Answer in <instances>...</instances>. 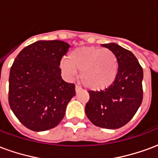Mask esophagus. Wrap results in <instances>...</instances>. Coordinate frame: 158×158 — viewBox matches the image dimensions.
<instances>
[{"mask_svg":"<svg viewBox=\"0 0 158 158\" xmlns=\"http://www.w3.org/2000/svg\"><path fill=\"white\" fill-rule=\"evenodd\" d=\"M81 89H82V88H81L80 86H79V85L75 86V90H76V92H77V93L79 92V91H80Z\"/></svg>","mask_w":158,"mask_h":158,"instance_id":"obj_1","label":"esophagus"}]
</instances>
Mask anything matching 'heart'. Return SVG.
Listing matches in <instances>:
<instances>
[{
  "instance_id": "obj_1",
  "label": "heart",
  "mask_w": 158,
  "mask_h": 158,
  "mask_svg": "<svg viewBox=\"0 0 158 158\" xmlns=\"http://www.w3.org/2000/svg\"><path fill=\"white\" fill-rule=\"evenodd\" d=\"M60 67L69 78L80 70V81L91 89L107 88L114 82L118 70L116 55L109 49L99 47L75 49L69 53L68 59H62Z\"/></svg>"
}]
</instances>
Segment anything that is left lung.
I'll return each instance as SVG.
<instances>
[{
	"instance_id": "1",
	"label": "left lung",
	"mask_w": 158,
	"mask_h": 158,
	"mask_svg": "<svg viewBox=\"0 0 158 158\" xmlns=\"http://www.w3.org/2000/svg\"><path fill=\"white\" fill-rule=\"evenodd\" d=\"M102 46L116 55L118 74L105 89L88 91L89 100L85 105V113L94 125L115 129L128 123L142 102L143 69L129 50L114 43Z\"/></svg>"
}]
</instances>
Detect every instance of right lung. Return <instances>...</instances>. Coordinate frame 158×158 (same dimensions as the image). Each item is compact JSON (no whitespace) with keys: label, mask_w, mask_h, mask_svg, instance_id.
I'll use <instances>...</instances> for the list:
<instances>
[{"label":"right lung","mask_w":158,"mask_h":158,"mask_svg":"<svg viewBox=\"0 0 158 158\" xmlns=\"http://www.w3.org/2000/svg\"><path fill=\"white\" fill-rule=\"evenodd\" d=\"M69 47L61 40H39L23 49L12 63L9 105L26 128L48 130L65 115L68 103L75 96V85L62 79L59 66Z\"/></svg>","instance_id":"1"}]
</instances>
